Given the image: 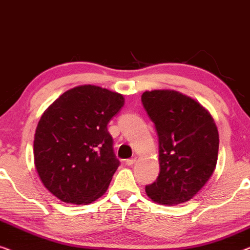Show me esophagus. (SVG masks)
Wrapping results in <instances>:
<instances>
[{"label": "esophagus", "instance_id": "1", "mask_svg": "<svg viewBox=\"0 0 250 250\" xmlns=\"http://www.w3.org/2000/svg\"><path fill=\"white\" fill-rule=\"evenodd\" d=\"M136 161H137V157L135 156V157H131V159H128V160H126V161H125V163H126V165H129V167H130V165H133V164H135V163H136Z\"/></svg>", "mask_w": 250, "mask_h": 250}]
</instances>
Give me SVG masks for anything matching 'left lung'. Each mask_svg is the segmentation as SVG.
Returning a JSON list of instances; mask_svg holds the SVG:
<instances>
[{"mask_svg": "<svg viewBox=\"0 0 250 250\" xmlns=\"http://www.w3.org/2000/svg\"><path fill=\"white\" fill-rule=\"evenodd\" d=\"M142 103L159 136L160 174L146 186L153 202L173 206L188 202L215 170L219 131L208 111L177 90L155 89Z\"/></svg>", "mask_w": 250, "mask_h": 250, "instance_id": "8db88e82", "label": "left lung"}]
</instances>
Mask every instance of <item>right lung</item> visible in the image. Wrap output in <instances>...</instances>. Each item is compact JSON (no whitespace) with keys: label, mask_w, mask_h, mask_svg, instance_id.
Returning a JSON list of instances; mask_svg holds the SVG:
<instances>
[{"label":"right lung","mask_w":250,"mask_h":250,"mask_svg":"<svg viewBox=\"0 0 250 250\" xmlns=\"http://www.w3.org/2000/svg\"><path fill=\"white\" fill-rule=\"evenodd\" d=\"M124 104V95L82 85L45 110L35 132L34 161L51 194L77 205L105 194L120 164L107 124Z\"/></svg>","instance_id":"1"}]
</instances>
